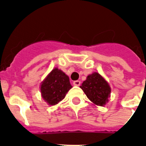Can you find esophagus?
Segmentation results:
<instances>
[{"label":"esophagus","mask_w":146,"mask_h":146,"mask_svg":"<svg viewBox=\"0 0 146 146\" xmlns=\"http://www.w3.org/2000/svg\"><path fill=\"white\" fill-rule=\"evenodd\" d=\"M73 85L76 86H79L80 85V81H79V80H76V81L73 82Z\"/></svg>","instance_id":"1"}]
</instances>
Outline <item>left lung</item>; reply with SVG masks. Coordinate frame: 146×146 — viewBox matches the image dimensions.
Listing matches in <instances>:
<instances>
[{
  "instance_id": "8db88e82",
  "label": "left lung",
  "mask_w": 146,
  "mask_h": 146,
  "mask_svg": "<svg viewBox=\"0 0 146 146\" xmlns=\"http://www.w3.org/2000/svg\"><path fill=\"white\" fill-rule=\"evenodd\" d=\"M80 88L87 98L97 106H104L108 102L111 89L106 80L97 72L89 74Z\"/></svg>"
}]
</instances>
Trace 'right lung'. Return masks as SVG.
<instances>
[{
	"mask_svg": "<svg viewBox=\"0 0 146 146\" xmlns=\"http://www.w3.org/2000/svg\"><path fill=\"white\" fill-rule=\"evenodd\" d=\"M72 87L68 76L55 67L41 82V96L48 105H55L64 99Z\"/></svg>",
	"mask_w": 146,
	"mask_h": 146,
	"instance_id": "right-lung-1",
	"label": "right lung"
}]
</instances>
